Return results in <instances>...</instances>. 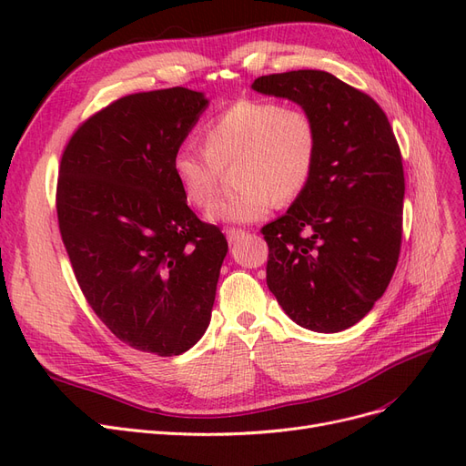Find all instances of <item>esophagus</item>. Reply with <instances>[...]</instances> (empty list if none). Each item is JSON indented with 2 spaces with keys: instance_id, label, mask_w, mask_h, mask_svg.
I'll return each instance as SVG.
<instances>
[{
  "instance_id": "obj_1",
  "label": "esophagus",
  "mask_w": 466,
  "mask_h": 466,
  "mask_svg": "<svg viewBox=\"0 0 466 466\" xmlns=\"http://www.w3.org/2000/svg\"><path fill=\"white\" fill-rule=\"evenodd\" d=\"M245 229H237V228H228L225 229V235H228V241L229 243H235L237 238H241V237H245Z\"/></svg>"
}]
</instances>
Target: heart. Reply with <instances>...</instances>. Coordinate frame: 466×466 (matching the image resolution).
<instances>
[{"mask_svg":"<svg viewBox=\"0 0 466 466\" xmlns=\"http://www.w3.org/2000/svg\"><path fill=\"white\" fill-rule=\"evenodd\" d=\"M200 139L204 149L182 146L175 151L171 171L185 200L206 208L221 168L233 163L231 178L238 187L209 208L208 218L214 221H257L274 202L298 200L315 173L319 130L301 106L241 98L211 118Z\"/></svg>","mask_w":466,"mask_h":466,"instance_id":"1","label":"heart"}]
</instances>
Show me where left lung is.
<instances>
[{
    "label": "left lung",
    "instance_id": "1",
    "mask_svg": "<svg viewBox=\"0 0 466 466\" xmlns=\"http://www.w3.org/2000/svg\"><path fill=\"white\" fill-rule=\"evenodd\" d=\"M252 89L301 105L319 130L311 182L286 216L260 229L268 289L299 327L346 330L371 311L399 264V142L383 108L329 72L262 76Z\"/></svg>",
    "mask_w": 466,
    "mask_h": 466
}]
</instances>
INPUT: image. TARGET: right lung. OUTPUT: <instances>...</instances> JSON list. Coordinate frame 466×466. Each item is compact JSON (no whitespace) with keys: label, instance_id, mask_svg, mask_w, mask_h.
<instances>
[{"label":"right lung","instance_id":"obj_1","mask_svg":"<svg viewBox=\"0 0 466 466\" xmlns=\"http://www.w3.org/2000/svg\"><path fill=\"white\" fill-rule=\"evenodd\" d=\"M208 101L185 87L132 93L69 137L56 187L77 284L118 340L161 358L206 332L228 238L198 219L171 171Z\"/></svg>","mask_w":466,"mask_h":466}]
</instances>
